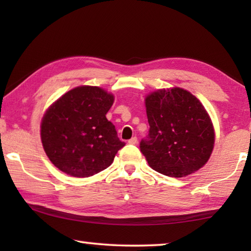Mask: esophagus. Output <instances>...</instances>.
<instances>
[{
  "mask_svg": "<svg viewBox=\"0 0 251 251\" xmlns=\"http://www.w3.org/2000/svg\"><path fill=\"white\" fill-rule=\"evenodd\" d=\"M137 137H131L129 141H128V144H130V145H136L137 144Z\"/></svg>",
  "mask_w": 251,
  "mask_h": 251,
  "instance_id": "obj_1",
  "label": "esophagus"
}]
</instances>
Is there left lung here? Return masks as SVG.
I'll list each match as a JSON object with an SVG mask.
<instances>
[{"label": "left lung", "instance_id": "obj_1", "mask_svg": "<svg viewBox=\"0 0 251 251\" xmlns=\"http://www.w3.org/2000/svg\"><path fill=\"white\" fill-rule=\"evenodd\" d=\"M145 104L150 133L139 147L148 165L176 178L201 168L211 155L215 131L197 97L174 87L151 93Z\"/></svg>", "mask_w": 251, "mask_h": 251}]
</instances>
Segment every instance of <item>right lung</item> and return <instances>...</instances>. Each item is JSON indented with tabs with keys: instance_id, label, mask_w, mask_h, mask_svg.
Masks as SVG:
<instances>
[{
	"instance_id": "obj_1",
	"label": "right lung",
	"mask_w": 251,
	"mask_h": 251,
	"mask_svg": "<svg viewBox=\"0 0 251 251\" xmlns=\"http://www.w3.org/2000/svg\"><path fill=\"white\" fill-rule=\"evenodd\" d=\"M114 96L97 86H78L50 106L41 139L55 167L73 177H90L107 168L125 143L106 114Z\"/></svg>"
}]
</instances>
